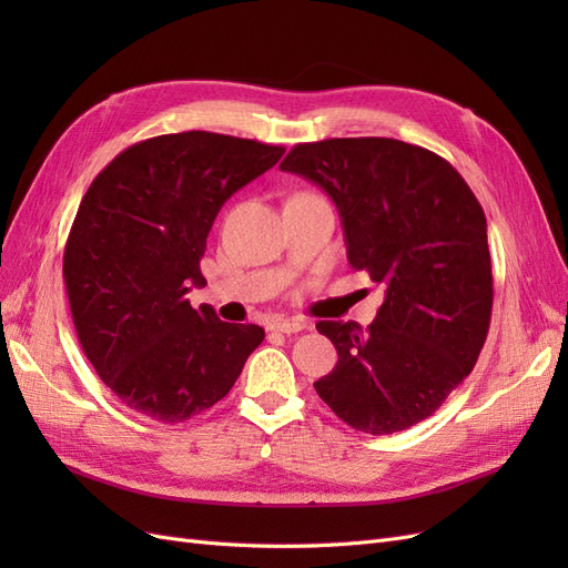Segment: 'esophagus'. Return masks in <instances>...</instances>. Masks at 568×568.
Instances as JSON below:
<instances>
[{
  "mask_svg": "<svg viewBox=\"0 0 568 568\" xmlns=\"http://www.w3.org/2000/svg\"><path fill=\"white\" fill-rule=\"evenodd\" d=\"M307 326V322H303V320H272V324H270V329L272 332H282V334H296V332H303Z\"/></svg>",
  "mask_w": 568,
  "mask_h": 568,
  "instance_id": "1",
  "label": "esophagus"
}]
</instances>
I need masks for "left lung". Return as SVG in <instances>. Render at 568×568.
<instances>
[{"mask_svg":"<svg viewBox=\"0 0 568 568\" xmlns=\"http://www.w3.org/2000/svg\"><path fill=\"white\" fill-rule=\"evenodd\" d=\"M280 168L332 196L348 263L386 288L365 332L317 322L338 363L315 390L357 432H405L467 379L486 343L493 265L484 209L438 153L390 136L296 144Z\"/></svg>","mask_w":568,"mask_h":568,"instance_id":"obj_1","label":"left lung"}]
</instances>
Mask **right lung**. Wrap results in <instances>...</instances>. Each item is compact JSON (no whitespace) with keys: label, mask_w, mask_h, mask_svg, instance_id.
<instances>
[{"label":"right lung","mask_w":568,"mask_h":568,"mask_svg":"<svg viewBox=\"0 0 568 568\" xmlns=\"http://www.w3.org/2000/svg\"><path fill=\"white\" fill-rule=\"evenodd\" d=\"M284 146L217 132L136 142L82 196L63 251V282L78 341L123 405L180 424L225 398L257 324L194 311L213 220L234 192L282 159Z\"/></svg>","instance_id":"obj_1"}]
</instances>
